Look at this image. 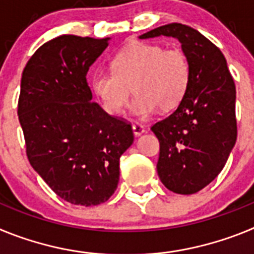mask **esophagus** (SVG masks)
<instances>
[{
    "instance_id": "obj_1",
    "label": "esophagus",
    "mask_w": 254,
    "mask_h": 254,
    "mask_svg": "<svg viewBox=\"0 0 254 254\" xmlns=\"http://www.w3.org/2000/svg\"><path fill=\"white\" fill-rule=\"evenodd\" d=\"M132 131H133L134 136H140L141 133L145 132V128H143V126L140 125V123H133L132 125Z\"/></svg>"
}]
</instances>
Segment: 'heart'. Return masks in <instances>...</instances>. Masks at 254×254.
Masks as SVG:
<instances>
[{
    "instance_id": "heart-1",
    "label": "heart",
    "mask_w": 254,
    "mask_h": 254,
    "mask_svg": "<svg viewBox=\"0 0 254 254\" xmlns=\"http://www.w3.org/2000/svg\"><path fill=\"white\" fill-rule=\"evenodd\" d=\"M190 81V64L179 48L136 42L117 53L112 71H96L91 87L107 113L123 111L131 95L129 111L138 118L155 112H170L185 99Z\"/></svg>"
}]
</instances>
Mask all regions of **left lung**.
Returning a JSON list of instances; mask_svg holds the SVG:
<instances>
[{"mask_svg": "<svg viewBox=\"0 0 254 254\" xmlns=\"http://www.w3.org/2000/svg\"><path fill=\"white\" fill-rule=\"evenodd\" d=\"M159 35L181 42L190 81L176 111L151 126L160 142L156 169L168 190L192 194L219 176L235 145V85L221 51L196 29L173 22L140 38Z\"/></svg>", "mask_w": 254, "mask_h": 254, "instance_id": "left-lung-1", "label": "left lung"}]
</instances>
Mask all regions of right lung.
I'll return each mask as SVG.
<instances>
[{
	"mask_svg": "<svg viewBox=\"0 0 254 254\" xmlns=\"http://www.w3.org/2000/svg\"><path fill=\"white\" fill-rule=\"evenodd\" d=\"M109 38L61 35L37 49L22 71L17 114L29 163L57 196L95 206L114 193L131 123L91 102L89 67Z\"/></svg>",
	"mask_w": 254,
	"mask_h": 254,
	"instance_id": "right-lung-1",
	"label": "right lung"
}]
</instances>
